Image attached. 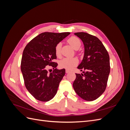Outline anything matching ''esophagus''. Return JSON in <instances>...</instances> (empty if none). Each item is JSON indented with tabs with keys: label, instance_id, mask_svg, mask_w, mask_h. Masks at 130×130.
<instances>
[{
	"label": "esophagus",
	"instance_id": "esophagus-1",
	"mask_svg": "<svg viewBox=\"0 0 130 130\" xmlns=\"http://www.w3.org/2000/svg\"><path fill=\"white\" fill-rule=\"evenodd\" d=\"M70 72V71H69L68 70H66V73H67V74H68V73H69Z\"/></svg>",
	"mask_w": 130,
	"mask_h": 130
}]
</instances>
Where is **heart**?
I'll return each mask as SVG.
<instances>
[{
    "instance_id": "heart-1",
    "label": "heart",
    "mask_w": 130,
    "mask_h": 130,
    "mask_svg": "<svg viewBox=\"0 0 130 130\" xmlns=\"http://www.w3.org/2000/svg\"><path fill=\"white\" fill-rule=\"evenodd\" d=\"M67 42L75 50H77L79 49L81 45V42L80 39L75 36H72L71 37H70L67 40ZM61 43H58L55 46V54L57 57L61 56ZM78 60L75 57L64 58L60 61L59 65H60V67L62 68H64L67 70H70L72 69L74 67L76 66L78 64Z\"/></svg>"
}]
</instances>
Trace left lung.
Segmentation results:
<instances>
[{
  "label": "left lung",
  "instance_id": "obj_1",
  "mask_svg": "<svg viewBox=\"0 0 130 130\" xmlns=\"http://www.w3.org/2000/svg\"><path fill=\"white\" fill-rule=\"evenodd\" d=\"M75 35L83 42L85 54L78 69L83 74H75L73 88L76 94L86 101H93L106 89L110 72L109 56L107 50L96 37L86 32Z\"/></svg>",
  "mask_w": 130,
  "mask_h": 130
}]
</instances>
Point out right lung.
<instances>
[{
    "label": "right lung",
    "instance_id": "add662e5",
    "mask_svg": "<svg viewBox=\"0 0 130 130\" xmlns=\"http://www.w3.org/2000/svg\"><path fill=\"white\" fill-rule=\"evenodd\" d=\"M70 34L43 32L29 42L23 51L21 71L25 86L31 95L39 101H48L57 92L66 71L64 69L56 68L57 63L53 62L56 58L55 49ZM48 65L52 66L54 69L50 73L47 70Z\"/></svg>",
    "mask_w": 130,
    "mask_h": 130
}]
</instances>
